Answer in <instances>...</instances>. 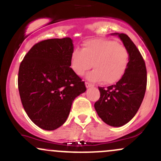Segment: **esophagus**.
Listing matches in <instances>:
<instances>
[{
    "label": "esophagus",
    "instance_id": "1",
    "mask_svg": "<svg viewBox=\"0 0 161 161\" xmlns=\"http://www.w3.org/2000/svg\"><path fill=\"white\" fill-rule=\"evenodd\" d=\"M86 88H89V87H92V86H93V85L91 83H89V82H86Z\"/></svg>",
    "mask_w": 161,
    "mask_h": 161
}]
</instances>
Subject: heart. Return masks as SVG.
Returning a JSON list of instances; mask_svg holds the SVG:
<instances>
[{
  "mask_svg": "<svg viewBox=\"0 0 161 161\" xmlns=\"http://www.w3.org/2000/svg\"><path fill=\"white\" fill-rule=\"evenodd\" d=\"M130 62V53L124 45L109 39L89 40L82 50L76 48L71 55V67L77 75L82 76L92 67L87 78L92 82L113 84L123 77Z\"/></svg>",
  "mask_w": 161,
  "mask_h": 161,
  "instance_id": "heart-1",
  "label": "heart"
}]
</instances>
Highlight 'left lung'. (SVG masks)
Instances as JSON below:
<instances>
[{
    "instance_id": "8db88e82",
    "label": "left lung",
    "mask_w": 161,
    "mask_h": 161,
    "mask_svg": "<svg viewBox=\"0 0 161 161\" xmlns=\"http://www.w3.org/2000/svg\"><path fill=\"white\" fill-rule=\"evenodd\" d=\"M130 53L126 72L115 85L99 87L100 97L94 104L97 114L106 124L122 126L133 119L143 102L147 89L145 62L135 44L126 34L115 33Z\"/></svg>"
}]
</instances>
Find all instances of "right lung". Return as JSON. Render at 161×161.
<instances>
[{"instance_id": "right-lung-1", "label": "right lung", "mask_w": 161, "mask_h": 161, "mask_svg": "<svg viewBox=\"0 0 161 161\" xmlns=\"http://www.w3.org/2000/svg\"><path fill=\"white\" fill-rule=\"evenodd\" d=\"M70 38L38 42L24 57L18 71L21 103L31 120L45 130L66 121L72 102L86 92L85 82L73 72Z\"/></svg>"}]
</instances>
